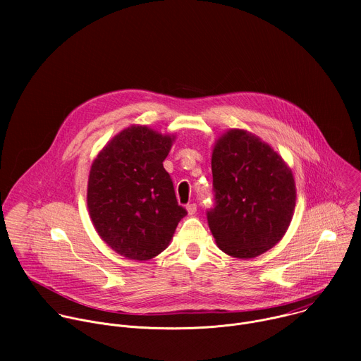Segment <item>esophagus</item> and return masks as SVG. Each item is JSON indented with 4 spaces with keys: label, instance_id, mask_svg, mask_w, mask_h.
<instances>
[{
    "label": "esophagus",
    "instance_id": "esophagus-1",
    "mask_svg": "<svg viewBox=\"0 0 361 361\" xmlns=\"http://www.w3.org/2000/svg\"><path fill=\"white\" fill-rule=\"evenodd\" d=\"M187 212H188V214L190 216H192V214H195V212H197V204L195 202H191V204H187Z\"/></svg>",
    "mask_w": 361,
    "mask_h": 361
}]
</instances>
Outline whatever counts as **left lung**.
<instances>
[{
	"label": "left lung",
	"mask_w": 361,
	"mask_h": 361,
	"mask_svg": "<svg viewBox=\"0 0 361 361\" xmlns=\"http://www.w3.org/2000/svg\"><path fill=\"white\" fill-rule=\"evenodd\" d=\"M214 205L207 212L217 245L237 259H252L286 234L295 207L291 170L259 137L230 130L214 145Z\"/></svg>",
	"instance_id": "left-lung-1"
}]
</instances>
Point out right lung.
Returning a JSON list of instances; mask_svg holds the SVG:
<instances>
[{
  "label": "right lung",
  "mask_w": 361,
  "mask_h": 361,
  "mask_svg": "<svg viewBox=\"0 0 361 361\" xmlns=\"http://www.w3.org/2000/svg\"><path fill=\"white\" fill-rule=\"evenodd\" d=\"M173 140L145 126H131L91 166L90 217L99 237L126 259L144 262L160 254L187 216L163 166Z\"/></svg>",
  "instance_id": "obj_1"
}]
</instances>
